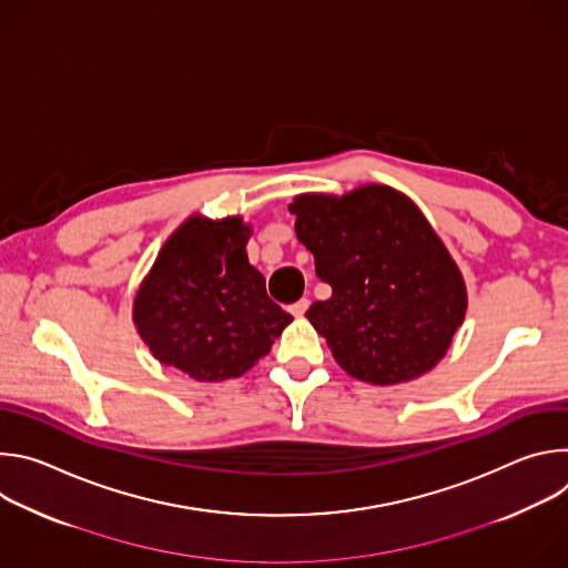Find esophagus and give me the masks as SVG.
Here are the masks:
<instances>
[{
	"label": "esophagus",
	"mask_w": 568,
	"mask_h": 568,
	"mask_svg": "<svg viewBox=\"0 0 568 568\" xmlns=\"http://www.w3.org/2000/svg\"><path fill=\"white\" fill-rule=\"evenodd\" d=\"M310 307V301L307 298H301V301H296V303H292L287 310L294 314V316H303L305 314V310Z\"/></svg>",
	"instance_id": "1"
}]
</instances>
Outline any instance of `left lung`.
I'll return each instance as SVG.
<instances>
[{
    "label": "left lung",
    "mask_w": 568,
    "mask_h": 568,
    "mask_svg": "<svg viewBox=\"0 0 568 568\" xmlns=\"http://www.w3.org/2000/svg\"><path fill=\"white\" fill-rule=\"evenodd\" d=\"M294 231L333 287L305 312L335 362L368 384L429 373L465 318V278L412 197L364 184L344 195L303 193Z\"/></svg>",
    "instance_id": "left-lung-1"
}]
</instances>
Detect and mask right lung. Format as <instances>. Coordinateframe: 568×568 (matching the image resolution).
<instances>
[{
  "instance_id": "obj_1",
  "label": "right lung",
  "mask_w": 568,
  "mask_h": 568,
  "mask_svg": "<svg viewBox=\"0 0 568 568\" xmlns=\"http://www.w3.org/2000/svg\"><path fill=\"white\" fill-rule=\"evenodd\" d=\"M252 224L240 215L186 217L143 276L132 321L152 357L195 382L240 377L272 351L292 314L250 265Z\"/></svg>"
}]
</instances>
